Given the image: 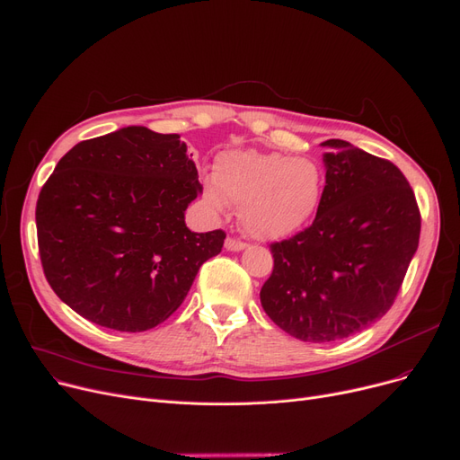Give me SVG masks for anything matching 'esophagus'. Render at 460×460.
Segmentation results:
<instances>
[{
	"mask_svg": "<svg viewBox=\"0 0 460 460\" xmlns=\"http://www.w3.org/2000/svg\"><path fill=\"white\" fill-rule=\"evenodd\" d=\"M225 247L226 251H234V252H240L245 249V243L240 242V240H234V237H228V240L225 242Z\"/></svg>",
	"mask_w": 460,
	"mask_h": 460,
	"instance_id": "1",
	"label": "esophagus"
}]
</instances>
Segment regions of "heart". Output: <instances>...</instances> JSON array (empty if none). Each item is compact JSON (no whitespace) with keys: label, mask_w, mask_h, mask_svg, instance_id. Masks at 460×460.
<instances>
[{"label":"heart","mask_w":460,"mask_h":460,"mask_svg":"<svg viewBox=\"0 0 460 460\" xmlns=\"http://www.w3.org/2000/svg\"><path fill=\"white\" fill-rule=\"evenodd\" d=\"M204 199L215 211L242 206L243 228L259 240H285L309 225L323 198V172L311 158L273 151H226L217 177L204 179Z\"/></svg>","instance_id":"heart-1"}]
</instances>
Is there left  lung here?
<instances>
[{
    "label": "left lung",
    "instance_id": "left-lung-1",
    "mask_svg": "<svg viewBox=\"0 0 460 460\" xmlns=\"http://www.w3.org/2000/svg\"><path fill=\"white\" fill-rule=\"evenodd\" d=\"M326 185L309 228L271 243L268 317L311 343L353 336L391 309L419 245L420 215L393 162L343 139L323 143Z\"/></svg>",
    "mask_w": 460,
    "mask_h": 460
}]
</instances>
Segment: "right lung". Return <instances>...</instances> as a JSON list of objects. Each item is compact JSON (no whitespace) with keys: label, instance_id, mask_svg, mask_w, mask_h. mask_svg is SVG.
<instances>
[{"label":"right lung","instance_id":"add662e5","mask_svg":"<svg viewBox=\"0 0 460 460\" xmlns=\"http://www.w3.org/2000/svg\"><path fill=\"white\" fill-rule=\"evenodd\" d=\"M190 156L177 134L128 126L57 164L35 208L38 243L49 285L81 317L120 332L155 328L223 249V230L185 225L201 194Z\"/></svg>","mask_w":460,"mask_h":460}]
</instances>
